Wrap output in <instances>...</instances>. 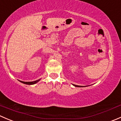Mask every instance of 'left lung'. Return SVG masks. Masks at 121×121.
<instances>
[{"label": "left lung", "mask_w": 121, "mask_h": 121, "mask_svg": "<svg viewBox=\"0 0 121 121\" xmlns=\"http://www.w3.org/2000/svg\"><path fill=\"white\" fill-rule=\"evenodd\" d=\"M74 86H76V87H84V86H80V85H77L75 84H73Z\"/></svg>", "instance_id": "8db88e82"}]
</instances>
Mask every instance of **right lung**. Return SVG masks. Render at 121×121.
<instances>
[{
  "instance_id": "right-lung-1",
  "label": "right lung",
  "mask_w": 121,
  "mask_h": 121,
  "mask_svg": "<svg viewBox=\"0 0 121 121\" xmlns=\"http://www.w3.org/2000/svg\"><path fill=\"white\" fill-rule=\"evenodd\" d=\"M40 79H39V80H36V81H31V82H24V81H20V80H19V81H20V82H22V83H23V84H27V85H33V84H36V83H37V82H39V81H40Z\"/></svg>"
}]
</instances>
